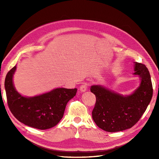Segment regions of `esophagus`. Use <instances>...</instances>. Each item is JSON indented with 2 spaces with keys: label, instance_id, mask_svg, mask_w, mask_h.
<instances>
[{
  "label": "esophagus",
  "instance_id": "esophagus-1",
  "mask_svg": "<svg viewBox=\"0 0 159 159\" xmlns=\"http://www.w3.org/2000/svg\"><path fill=\"white\" fill-rule=\"evenodd\" d=\"M87 89H88V85L86 84H82L80 88V90L81 91V92H84V91L87 90Z\"/></svg>",
  "mask_w": 159,
  "mask_h": 159
}]
</instances>
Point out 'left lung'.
<instances>
[{"instance_id": "obj_1", "label": "left lung", "mask_w": 159, "mask_h": 159, "mask_svg": "<svg viewBox=\"0 0 159 159\" xmlns=\"http://www.w3.org/2000/svg\"><path fill=\"white\" fill-rule=\"evenodd\" d=\"M134 69V74L140 77L141 82L131 95L123 96L101 85H92L90 88L96 98L92 118L105 131L117 132L131 128L151 102L153 89L147 68L135 61Z\"/></svg>"}]
</instances>
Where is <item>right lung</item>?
I'll return each mask as SVG.
<instances>
[{"label":"right lung","instance_id":"add662e5","mask_svg":"<svg viewBox=\"0 0 159 159\" xmlns=\"http://www.w3.org/2000/svg\"><path fill=\"white\" fill-rule=\"evenodd\" d=\"M16 66L8 72L4 81L7 103L11 113L26 125L41 130L56 126L63 117L66 106L77 89L57 88L44 94L27 98L17 92L12 78Z\"/></svg>","mask_w":159,"mask_h":159}]
</instances>
